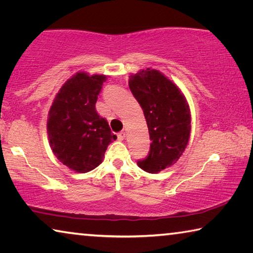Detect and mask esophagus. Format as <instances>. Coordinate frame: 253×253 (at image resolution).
Masks as SVG:
<instances>
[{
  "label": "esophagus",
  "mask_w": 253,
  "mask_h": 253,
  "mask_svg": "<svg viewBox=\"0 0 253 253\" xmlns=\"http://www.w3.org/2000/svg\"><path fill=\"white\" fill-rule=\"evenodd\" d=\"M117 137H118V139H119V140L125 139V137H126V132H125V131H121V132H119V134L117 135Z\"/></svg>",
  "instance_id": "34e87169"
}]
</instances>
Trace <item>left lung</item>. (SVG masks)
Returning <instances> with one entry per match:
<instances>
[{"mask_svg":"<svg viewBox=\"0 0 253 253\" xmlns=\"http://www.w3.org/2000/svg\"><path fill=\"white\" fill-rule=\"evenodd\" d=\"M128 85L146 119L151 148L137 162L145 172L156 174L174 165L185 151L191 134V111L185 96L168 77L147 68L130 75Z\"/></svg>","mask_w":253,"mask_h":253,"instance_id":"1","label":"left lung"}]
</instances>
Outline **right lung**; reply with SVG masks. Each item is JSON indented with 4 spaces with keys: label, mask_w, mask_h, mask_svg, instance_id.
<instances>
[{
    "label": "right lung",
    "mask_w": 253,
    "mask_h": 253,
    "mask_svg": "<svg viewBox=\"0 0 253 253\" xmlns=\"http://www.w3.org/2000/svg\"><path fill=\"white\" fill-rule=\"evenodd\" d=\"M105 75L77 72L55 96L46 130L51 149L72 170L87 173L101 164L108 145L117 138L108 122L97 114L96 102Z\"/></svg>",
    "instance_id": "obj_1"
}]
</instances>
